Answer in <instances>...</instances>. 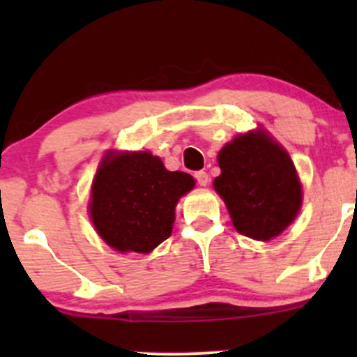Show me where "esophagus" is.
<instances>
[{"instance_id":"obj_1","label":"esophagus","mask_w":357,"mask_h":357,"mask_svg":"<svg viewBox=\"0 0 357 357\" xmlns=\"http://www.w3.org/2000/svg\"><path fill=\"white\" fill-rule=\"evenodd\" d=\"M195 179H197V183H199L200 186H207V183H208V174L205 171H197L195 172Z\"/></svg>"}]
</instances>
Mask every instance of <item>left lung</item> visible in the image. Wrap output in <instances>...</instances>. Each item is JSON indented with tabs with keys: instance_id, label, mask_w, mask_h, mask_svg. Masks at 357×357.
Wrapping results in <instances>:
<instances>
[{
	"instance_id": "1",
	"label": "left lung",
	"mask_w": 357,
	"mask_h": 357,
	"mask_svg": "<svg viewBox=\"0 0 357 357\" xmlns=\"http://www.w3.org/2000/svg\"><path fill=\"white\" fill-rule=\"evenodd\" d=\"M214 188L236 231L254 240L278 236L297 215L302 190L289 153L264 131L240 135L219 152Z\"/></svg>"
}]
</instances>
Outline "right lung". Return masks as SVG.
I'll return each mask as SVG.
<instances>
[{
	"label": "right lung",
	"instance_id": "obj_1",
	"mask_svg": "<svg viewBox=\"0 0 357 357\" xmlns=\"http://www.w3.org/2000/svg\"><path fill=\"white\" fill-rule=\"evenodd\" d=\"M193 185L149 152L110 153L93 181V225L115 250L146 254L171 236L176 204Z\"/></svg>",
	"mask_w": 357,
	"mask_h": 357
}]
</instances>
